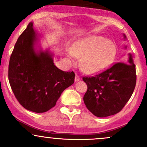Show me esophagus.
<instances>
[{"mask_svg": "<svg viewBox=\"0 0 147 147\" xmlns=\"http://www.w3.org/2000/svg\"><path fill=\"white\" fill-rule=\"evenodd\" d=\"M79 80H80V77H79V75H77V74H76L75 81V82H78V81H79Z\"/></svg>", "mask_w": 147, "mask_h": 147, "instance_id": "obj_1", "label": "esophagus"}]
</instances>
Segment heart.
I'll return each instance as SVG.
<instances>
[{"label":"heart","mask_w":147,"mask_h":147,"mask_svg":"<svg viewBox=\"0 0 147 147\" xmlns=\"http://www.w3.org/2000/svg\"><path fill=\"white\" fill-rule=\"evenodd\" d=\"M117 54V46L113 42L103 36H92L77 42L69 56L71 58L81 57V69L86 73L92 74L110 66Z\"/></svg>","instance_id":"heart-1"}]
</instances>
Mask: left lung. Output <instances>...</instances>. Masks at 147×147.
Segmentation results:
<instances>
[{"label": "left lung", "instance_id": "8db88e82", "mask_svg": "<svg viewBox=\"0 0 147 147\" xmlns=\"http://www.w3.org/2000/svg\"><path fill=\"white\" fill-rule=\"evenodd\" d=\"M83 80L88 87L84 96L87 109L97 117H108L119 113L131 98L136 84V65L129 54L126 63L117 62Z\"/></svg>", "mask_w": 147, "mask_h": 147}]
</instances>
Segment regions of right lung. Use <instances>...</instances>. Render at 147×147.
I'll list each match as a JSON object with an SVG mask.
<instances>
[{"instance_id":"add662e5","label":"right lung","mask_w":147,"mask_h":147,"mask_svg":"<svg viewBox=\"0 0 147 147\" xmlns=\"http://www.w3.org/2000/svg\"><path fill=\"white\" fill-rule=\"evenodd\" d=\"M36 33L30 23L10 57L8 79L15 97L27 110L44 113L56 105L63 91L74 84L73 71L57 68L48 51L36 52Z\"/></svg>"}]
</instances>
